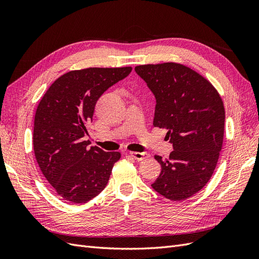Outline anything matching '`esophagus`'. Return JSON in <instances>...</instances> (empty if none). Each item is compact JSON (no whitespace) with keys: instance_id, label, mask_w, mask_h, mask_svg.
<instances>
[{"instance_id":"esophagus-1","label":"esophagus","mask_w":259,"mask_h":259,"mask_svg":"<svg viewBox=\"0 0 259 259\" xmlns=\"http://www.w3.org/2000/svg\"><path fill=\"white\" fill-rule=\"evenodd\" d=\"M130 154H131L135 160H137V161L144 160V159L149 158V156H150V154L147 153V152H131Z\"/></svg>"}]
</instances>
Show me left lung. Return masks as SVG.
Segmentation results:
<instances>
[{
    "mask_svg": "<svg viewBox=\"0 0 259 259\" xmlns=\"http://www.w3.org/2000/svg\"><path fill=\"white\" fill-rule=\"evenodd\" d=\"M135 72L154 95L153 125L166 127L173 145L168 159L154 155L162 170L151 187L171 201L186 200L214 173L224 139L223 100L206 79L184 65L137 66Z\"/></svg>",
    "mask_w": 259,
    "mask_h": 259,
    "instance_id": "obj_1",
    "label": "left lung"
}]
</instances>
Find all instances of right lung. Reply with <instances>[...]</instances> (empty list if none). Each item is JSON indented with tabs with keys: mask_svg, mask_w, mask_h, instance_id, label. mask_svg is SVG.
I'll return each mask as SVG.
<instances>
[{
	"mask_svg": "<svg viewBox=\"0 0 259 259\" xmlns=\"http://www.w3.org/2000/svg\"><path fill=\"white\" fill-rule=\"evenodd\" d=\"M132 71L89 68L70 71L55 81L37 106L33 150L43 175L60 198L85 203L105 189L120 152L89 147L86 124L93 122L97 100Z\"/></svg>",
	"mask_w": 259,
	"mask_h": 259,
	"instance_id": "obj_1",
	"label": "right lung"
}]
</instances>
